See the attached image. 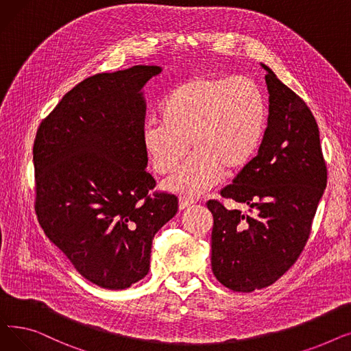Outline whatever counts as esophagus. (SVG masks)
Wrapping results in <instances>:
<instances>
[{
    "label": "esophagus",
    "mask_w": 351,
    "mask_h": 351,
    "mask_svg": "<svg viewBox=\"0 0 351 351\" xmlns=\"http://www.w3.org/2000/svg\"><path fill=\"white\" fill-rule=\"evenodd\" d=\"M193 204H195V200L191 199V197H180L179 199V208L180 209H186V208H189Z\"/></svg>",
    "instance_id": "obj_1"
}]
</instances>
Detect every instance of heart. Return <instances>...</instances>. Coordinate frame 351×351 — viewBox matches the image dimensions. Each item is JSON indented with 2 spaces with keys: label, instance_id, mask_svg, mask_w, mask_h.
<instances>
[{
  "label": "heart",
  "instance_id": "b5f03b06",
  "mask_svg": "<svg viewBox=\"0 0 351 351\" xmlns=\"http://www.w3.org/2000/svg\"><path fill=\"white\" fill-rule=\"evenodd\" d=\"M160 121L146 122L142 142L155 172L171 173L195 155L166 186L204 193L228 172H241L265 138L269 109L262 86L249 77H196L175 86L160 104Z\"/></svg>",
  "mask_w": 351,
  "mask_h": 351
}]
</instances>
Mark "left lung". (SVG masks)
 Returning a JSON list of instances; mask_svg holds the SVG:
<instances>
[{
  "mask_svg": "<svg viewBox=\"0 0 351 351\" xmlns=\"http://www.w3.org/2000/svg\"><path fill=\"white\" fill-rule=\"evenodd\" d=\"M269 122L259 152L220 196L249 215L208 200L213 215L212 270L233 291L263 289L296 263L327 185L317 122L306 102L266 65Z\"/></svg>",
  "mask_w": 351,
  "mask_h": 351,
  "instance_id": "left-lung-1",
  "label": "left lung"
}]
</instances>
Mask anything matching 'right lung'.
Instances as JSON below:
<instances>
[{
    "label": "right lung",
    "instance_id": "obj_1",
    "mask_svg": "<svg viewBox=\"0 0 351 351\" xmlns=\"http://www.w3.org/2000/svg\"><path fill=\"white\" fill-rule=\"evenodd\" d=\"M160 66L97 73L73 86L34 141L35 213L94 285L122 290L149 271L152 239L178 212L145 168L141 89Z\"/></svg>",
    "mask_w": 351,
    "mask_h": 351
}]
</instances>
